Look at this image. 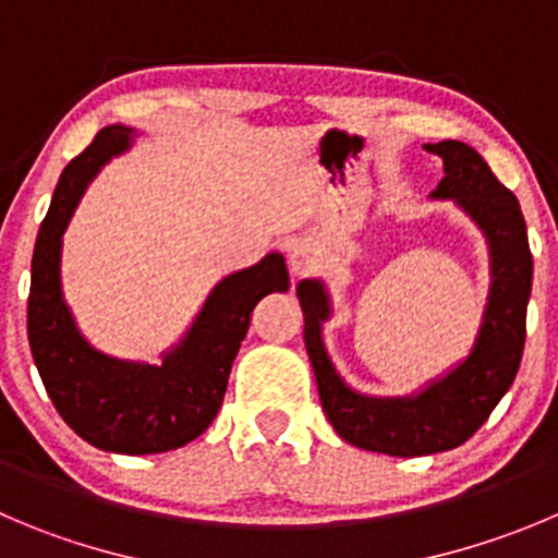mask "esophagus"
Instances as JSON below:
<instances>
[{
	"label": "esophagus",
	"mask_w": 558,
	"mask_h": 558,
	"mask_svg": "<svg viewBox=\"0 0 558 558\" xmlns=\"http://www.w3.org/2000/svg\"><path fill=\"white\" fill-rule=\"evenodd\" d=\"M290 268H293L295 276H306L317 268V254L310 243H295L290 248Z\"/></svg>",
	"instance_id": "34e87169"
}]
</instances>
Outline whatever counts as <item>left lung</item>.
I'll return each instance as SVG.
<instances>
[{
    "label": "left lung",
    "instance_id": "left-lung-1",
    "mask_svg": "<svg viewBox=\"0 0 558 558\" xmlns=\"http://www.w3.org/2000/svg\"><path fill=\"white\" fill-rule=\"evenodd\" d=\"M444 158V180L433 196L458 199L485 230L493 257V284L485 323L471 355L447 378L408 400H369L339 380L320 339L328 317L326 293L317 282L295 288L304 310V342L317 378L323 411L344 441L391 458L447 452L487 422L512 386L526 342V304L532 293V248L521 205L490 172L485 158L458 140L427 145Z\"/></svg>",
    "mask_w": 558,
    "mask_h": 558
}]
</instances>
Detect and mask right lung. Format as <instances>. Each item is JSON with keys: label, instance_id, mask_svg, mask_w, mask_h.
Returning a JSON list of instances; mask_svg holds the SVG:
<instances>
[{"label": "right lung", "instance_id": "add662e5", "mask_svg": "<svg viewBox=\"0 0 558 558\" xmlns=\"http://www.w3.org/2000/svg\"><path fill=\"white\" fill-rule=\"evenodd\" d=\"M134 131L109 125L62 172L32 257L26 333L37 373L68 427L93 447L117 454H156L185 447L219 413L232 362L268 293L288 290L279 254L227 276L210 293L189 337L161 367L123 364L95 353L78 337L60 293V243L78 196Z\"/></svg>", "mask_w": 558, "mask_h": 558}]
</instances>
